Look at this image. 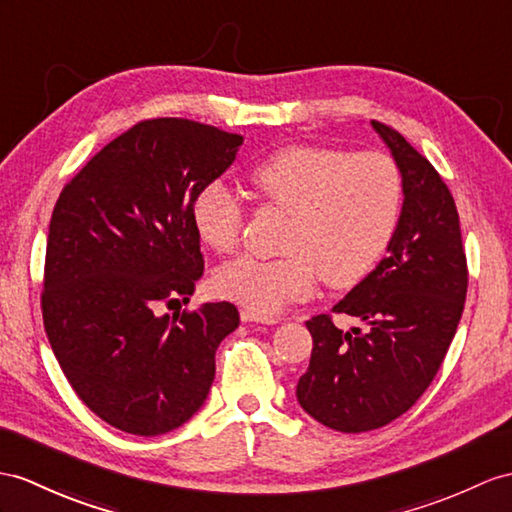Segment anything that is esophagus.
Segmentation results:
<instances>
[{
	"mask_svg": "<svg viewBox=\"0 0 512 512\" xmlns=\"http://www.w3.org/2000/svg\"><path fill=\"white\" fill-rule=\"evenodd\" d=\"M241 319L243 321H256V323H278V317H269V315H260L256 313V310H249V308H243L241 310Z\"/></svg>",
	"mask_w": 512,
	"mask_h": 512,
	"instance_id": "1",
	"label": "esophagus"
}]
</instances>
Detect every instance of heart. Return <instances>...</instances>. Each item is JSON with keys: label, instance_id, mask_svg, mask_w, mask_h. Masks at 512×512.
<instances>
[{"label": "heart", "instance_id": "obj_1", "mask_svg": "<svg viewBox=\"0 0 512 512\" xmlns=\"http://www.w3.org/2000/svg\"><path fill=\"white\" fill-rule=\"evenodd\" d=\"M249 182L265 204L291 213L282 241L286 256L236 258L219 271L217 289L260 315H276L306 299L317 276L330 289L365 280L402 213V173L380 152L289 145L260 160ZM191 219L199 239L215 252L239 247L245 213L223 182L197 193Z\"/></svg>", "mask_w": 512, "mask_h": 512}]
</instances>
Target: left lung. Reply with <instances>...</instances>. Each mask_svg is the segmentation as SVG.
Returning <instances> with one entry per match:
<instances>
[{"mask_svg":"<svg viewBox=\"0 0 512 512\" xmlns=\"http://www.w3.org/2000/svg\"><path fill=\"white\" fill-rule=\"evenodd\" d=\"M402 173L404 204L378 267L332 310L363 321L343 332L330 315L306 321L313 354L297 402L323 426L369 432L404 415L450 350L467 297V258L454 197L404 136L371 121Z\"/></svg>","mask_w":512,"mask_h":512,"instance_id":"obj_1","label":"left lung"}]
</instances>
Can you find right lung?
Here are the masks:
<instances>
[{"label": "right lung", "mask_w": 512, "mask_h": 512, "mask_svg": "<svg viewBox=\"0 0 512 512\" xmlns=\"http://www.w3.org/2000/svg\"><path fill=\"white\" fill-rule=\"evenodd\" d=\"M241 134L178 117L136 123L62 189L49 221L43 323L73 391L112 428L156 436L189 421L239 328L230 302L173 319L204 273L191 210Z\"/></svg>", "instance_id": "add662e5"}]
</instances>
